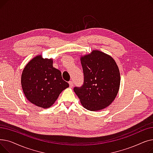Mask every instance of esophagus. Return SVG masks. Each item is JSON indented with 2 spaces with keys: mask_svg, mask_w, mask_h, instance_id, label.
Returning a JSON list of instances; mask_svg holds the SVG:
<instances>
[{
  "mask_svg": "<svg viewBox=\"0 0 153 153\" xmlns=\"http://www.w3.org/2000/svg\"><path fill=\"white\" fill-rule=\"evenodd\" d=\"M69 84L70 87H73V85H74L73 82H72V81H69Z\"/></svg>",
  "mask_w": 153,
  "mask_h": 153,
  "instance_id": "obj_1",
  "label": "esophagus"
}]
</instances>
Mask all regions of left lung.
Returning <instances> with one entry per match:
<instances>
[{
  "instance_id": "left-lung-1",
  "label": "left lung",
  "mask_w": 153,
  "mask_h": 153,
  "mask_svg": "<svg viewBox=\"0 0 153 153\" xmlns=\"http://www.w3.org/2000/svg\"><path fill=\"white\" fill-rule=\"evenodd\" d=\"M84 84L74 91L82 105L88 110L98 111L109 106L119 91L120 73L115 60L110 55L93 50L81 56Z\"/></svg>"
}]
</instances>
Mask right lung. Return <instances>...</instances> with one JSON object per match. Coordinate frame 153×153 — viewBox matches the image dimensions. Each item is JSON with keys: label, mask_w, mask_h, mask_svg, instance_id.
I'll use <instances>...</instances> for the list:
<instances>
[{"label": "right lung", "mask_w": 153, "mask_h": 153, "mask_svg": "<svg viewBox=\"0 0 153 153\" xmlns=\"http://www.w3.org/2000/svg\"><path fill=\"white\" fill-rule=\"evenodd\" d=\"M52 59L38 55L24 68L21 84L27 99L35 105L47 108L58 98L69 85L62 78L59 70L53 68Z\"/></svg>", "instance_id": "right-lung-1"}]
</instances>
